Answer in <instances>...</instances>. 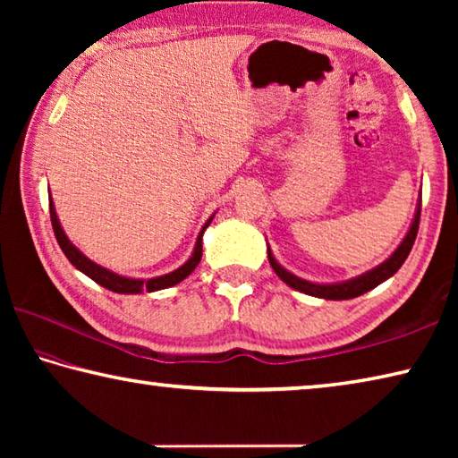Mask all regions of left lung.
I'll return each instance as SVG.
<instances>
[{
    "label": "left lung",
    "instance_id": "obj_1",
    "mask_svg": "<svg viewBox=\"0 0 458 458\" xmlns=\"http://www.w3.org/2000/svg\"><path fill=\"white\" fill-rule=\"evenodd\" d=\"M420 206H422V199H420V204H418V210H416L412 226H410L406 238L402 240V244L398 246V250L394 252L392 257L387 259L386 262H382V265L376 267L374 270H369V273L361 275L358 278H352V281H345V283H339V284H315V283L303 281V278H299V276H294L291 273H286V270L275 260L273 252H270V248H268V262H270V267H273L275 273L281 276L286 284L293 286V289L301 291V293H305V294H313V297L331 299V301L360 297V294L371 291L379 283H384L386 278H390L392 275H396V270L402 265H404V260L408 259L410 250H412L414 240H416V234H418V224H420Z\"/></svg>",
    "mask_w": 458,
    "mask_h": 458
}]
</instances>
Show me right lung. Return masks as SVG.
<instances>
[{"mask_svg":"<svg viewBox=\"0 0 458 458\" xmlns=\"http://www.w3.org/2000/svg\"><path fill=\"white\" fill-rule=\"evenodd\" d=\"M50 220H52L54 236H56L58 244L62 248V252L66 254V259L71 260L72 265L81 270V273L90 276L92 281L98 283L100 286H105V289L113 291V293H121V294H137V293H141V291L153 293V291H161V289H167V286H174L177 283H182L185 276L191 275V270L196 268L198 262L201 260V236H204V230L210 226V222H212V218H210V220L206 222V226L201 228L199 236H198V242H196V248H193L191 259L185 262L183 267H180V268L174 270V273H169V275L155 276V278H149V281H141V278H127V276L114 275V273H111V270H106L103 267L95 265V262L84 257V254L79 250V248H74L71 240L66 238L64 230H62V226H60L56 210H54L52 199H50Z\"/></svg>","mask_w":458,"mask_h":458,"instance_id":"add662e5","label":"right lung"}]
</instances>
